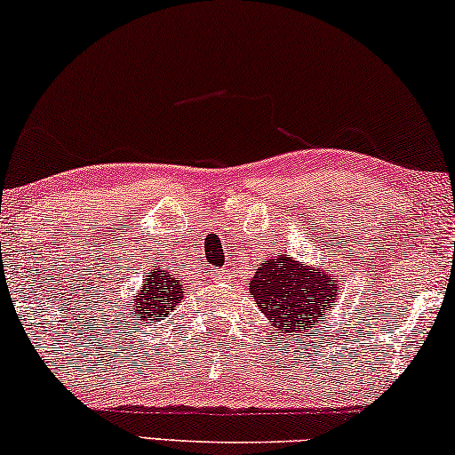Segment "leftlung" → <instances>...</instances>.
<instances>
[{
	"mask_svg": "<svg viewBox=\"0 0 455 455\" xmlns=\"http://www.w3.org/2000/svg\"><path fill=\"white\" fill-rule=\"evenodd\" d=\"M336 282L330 269L311 267L278 252V257L263 259L249 288L261 314L282 332L314 334L326 320V311L336 305L340 292Z\"/></svg>",
	"mask_w": 455,
	"mask_h": 455,
	"instance_id": "1",
	"label": "left lung"
}]
</instances>
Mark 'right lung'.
<instances>
[{
  "mask_svg": "<svg viewBox=\"0 0 455 455\" xmlns=\"http://www.w3.org/2000/svg\"><path fill=\"white\" fill-rule=\"evenodd\" d=\"M184 299V284L177 275L164 269H152L150 275H146L144 286L133 299V311L141 320H161V317L169 315L173 307Z\"/></svg>",
  "mask_w": 455,
  "mask_h": 455,
  "instance_id": "1",
  "label": "right lung"
}]
</instances>
